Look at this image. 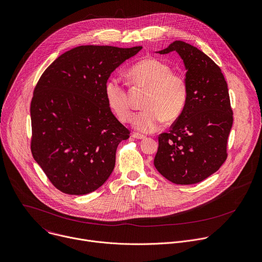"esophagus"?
Segmentation results:
<instances>
[{"label":"esophagus","instance_id":"34e87169","mask_svg":"<svg viewBox=\"0 0 262 262\" xmlns=\"http://www.w3.org/2000/svg\"><path fill=\"white\" fill-rule=\"evenodd\" d=\"M133 138L138 139V140H144V139H146V136H144L142 134H139V133H134L133 134Z\"/></svg>","mask_w":262,"mask_h":262}]
</instances>
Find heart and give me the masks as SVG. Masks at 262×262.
<instances>
[{"label":"heart","mask_w":262,"mask_h":262,"mask_svg":"<svg viewBox=\"0 0 262 262\" xmlns=\"http://www.w3.org/2000/svg\"><path fill=\"white\" fill-rule=\"evenodd\" d=\"M171 68L156 58H145L135 63L127 72L135 87L147 90L143 111L135 114L132 124L143 133L156 132L164 122L175 121L182 114L188 97L185 77L171 72ZM105 98L109 109L121 120L130 118V105L125 86L117 78L105 84Z\"/></svg>","instance_id":"obj_1"}]
</instances>
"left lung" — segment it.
<instances>
[{
	"label": "left lung",
	"mask_w": 262,
	"mask_h": 262,
	"mask_svg": "<svg viewBox=\"0 0 262 262\" xmlns=\"http://www.w3.org/2000/svg\"><path fill=\"white\" fill-rule=\"evenodd\" d=\"M171 51L183 59L188 97L170 130L159 135L154 165L168 181L189 185L211 176L226 160L232 110L221 69L207 54L183 41L158 53Z\"/></svg>",
	"instance_id": "left-lung-1"
}]
</instances>
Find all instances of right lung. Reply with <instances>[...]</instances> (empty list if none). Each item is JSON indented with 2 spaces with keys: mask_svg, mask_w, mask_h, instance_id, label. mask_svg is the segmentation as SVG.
<instances>
[{
  "mask_svg": "<svg viewBox=\"0 0 262 262\" xmlns=\"http://www.w3.org/2000/svg\"><path fill=\"white\" fill-rule=\"evenodd\" d=\"M142 46L85 45L58 56L42 74L31 103L32 154L52 185L82 195L100 188L129 130L109 109L105 84Z\"/></svg>",
  "mask_w": 262,
  "mask_h": 262,
  "instance_id": "add662e5",
  "label": "right lung"
}]
</instances>
